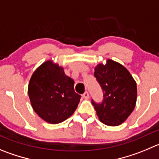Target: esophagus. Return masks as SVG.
I'll use <instances>...</instances> for the list:
<instances>
[{
	"label": "esophagus",
	"instance_id": "1",
	"mask_svg": "<svg viewBox=\"0 0 159 159\" xmlns=\"http://www.w3.org/2000/svg\"><path fill=\"white\" fill-rule=\"evenodd\" d=\"M82 97L84 98V99H85V100H88L89 98V94L88 92H85V93L82 95Z\"/></svg>",
	"mask_w": 159,
	"mask_h": 159
}]
</instances>
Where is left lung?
Masks as SVG:
<instances>
[{
    "label": "left lung",
    "mask_w": 159,
    "mask_h": 159,
    "mask_svg": "<svg viewBox=\"0 0 159 159\" xmlns=\"http://www.w3.org/2000/svg\"><path fill=\"white\" fill-rule=\"evenodd\" d=\"M94 76L103 93L100 103L92 100L96 115L107 125H119L128 118L136 106V81L126 68L111 59H108L105 65L98 64Z\"/></svg>",
    "instance_id": "obj_1"
}]
</instances>
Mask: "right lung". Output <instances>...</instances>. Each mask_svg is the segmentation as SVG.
Instances as JSON below:
<instances>
[{
  "instance_id": "add662e5",
  "label": "right lung",
  "mask_w": 159,
  "mask_h": 159,
  "mask_svg": "<svg viewBox=\"0 0 159 159\" xmlns=\"http://www.w3.org/2000/svg\"><path fill=\"white\" fill-rule=\"evenodd\" d=\"M74 84L63 67L51 60L44 62L34 72L28 85L33 109L51 124L65 121L74 114L81 99Z\"/></svg>"
}]
</instances>
